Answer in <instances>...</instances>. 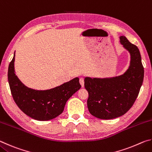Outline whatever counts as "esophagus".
Instances as JSON below:
<instances>
[{
  "label": "esophagus",
  "mask_w": 152,
  "mask_h": 152,
  "mask_svg": "<svg viewBox=\"0 0 152 152\" xmlns=\"http://www.w3.org/2000/svg\"><path fill=\"white\" fill-rule=\"evenodd\" d=\"M80 83L82 87H84V80L83 78H80Z\"/></svg>",
  "instance_id": "1"
}]
</instances>
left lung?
Returning <instances> with one entry per match:
<instances>
[{"label": "left lung", "mask_w": 152, "mask_h": 152, "mask_svg": "<svg viewBox=\"0 0 152 152\" xmlns=\"http://www.w3.org/2000/svg\"><path fill=\"white\" fill-rule=\"evenodd\" d=\"M120 43L130 53V65L122 75L107 78L86 77L84 87L88 92L90 113L101 119H112L125 114L134 104L142 85L144 68L140 50L125 36Z\"/></svg>", "instance_id": "8db88e82"}]
</instances>
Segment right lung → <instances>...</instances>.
<instances>
[{
	"instance_id": "right-lung-1",
	"label": "right lung",
	"mask_w": 152,
	"mask_h": 152,
	"mask_svg": "<svg viewBox=\"0 0 152 152\" xmlns=\"http://www.w3.org/2000/svg\"><path fill=\"white\" fill-rule=\"evenodd\" d=\"M14 53L8 70V80L12 98L19 109L32 119L48 121L63 112L66 103L81 88L78 77L61 85L45 91L28 88L15 72Z\"/></svg>"
}]
</instances>
